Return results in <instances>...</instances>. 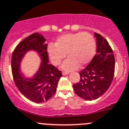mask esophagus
I'll return each mask as SVG.
<instances>
[{"label":"esophagus","mask_w":129,"mask_h":129,"mask_svg":"<svg viewBox=\"0 0 129 129\" xmlns=\"http://www.w3.org/2000/svg\"><path fill=\"white\" fill-rule=\"evenodd\" d=\"M69 73V72H67V71H63V72H62V75H63V76L67 75Z\"/></svg>","instance_id":"1"}]
</instances>
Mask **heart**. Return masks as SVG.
<instances>
[{"mask_svg": "<svg viewBox=\"0 0 129 129\" xmlns=\"http://www.w3.org/2000/svg\"><path fill=\"white\" fill-rule=\"evenodd\" d=\"M95 41L93 36L87 32L66 34L58 37L54 45L48 48L51 62L55 66L66 59L62 67L67 71L74 70L78 67L87 64L94 55Z\"/></svg>", "mask_w": 129, "mask_h": 129, "instance_id": "b5f03b06", "label": "heart"}]
</instances>
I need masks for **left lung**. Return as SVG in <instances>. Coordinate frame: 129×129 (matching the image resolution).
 Instances as JSON below:
<instances>
[{
	"instance_id": "1",
	"label": "left lung",
	"mask_w": 129,
	"mask_h": 129,
	"mask_svg": "<svg viewBox=\"0 0 129 129\" xmlns=\"http://www.w3.org/2000/svg\"><path fill=\"white\" fill-rule=\"evenodd\" d=\"M97 53L91 62L79 73L80 80L73 85L75 93L86 101L97 99L106 92L115 74L113 51L106 39L95 33Z\"/></svg>"
}]
</instances>
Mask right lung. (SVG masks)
Segmentation results:
<instances>
[{"instance_id":"obj_1","label":"right lung","mask_w":129,"mask_h":129,"mask_svg":"<svg viewBox=\"0 0 129 129\" xmlns=\"http://www.w3.org/2000/svg\"><path fill=\"white\" fill-rule=\"evenodd\" d=\"M46 39L37 33H34L20 42L13 51L11 69L16 86L26 98L34 103H42L48 101L55 94L62 72L48 63ZM34 49L40 54L43 61L38 73L32 79H25L19 73L21 58L28 50Z\"/></svg>"}]
</instances>
